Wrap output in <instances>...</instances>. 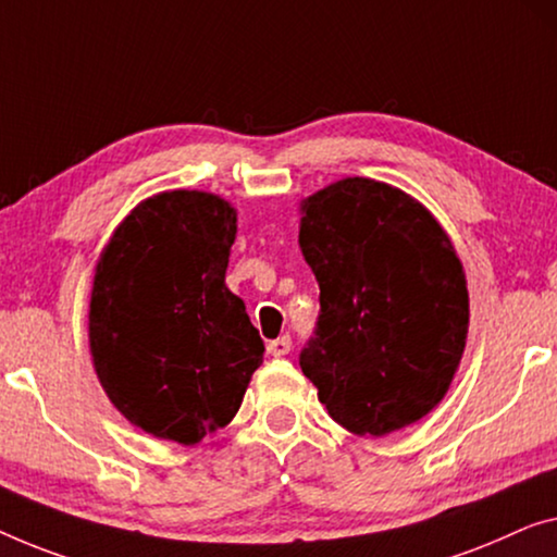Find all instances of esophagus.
Listing matches in <instances>:
<instances>
[{
  "label": "esophagus",
  "instance_id": "1",
  "mask_svg": "<svg viewBox=\"0 0 557 557\" xmlns=\"http://www.w3.org/2000/svg\"><path fill=\"white\" fill-rule=\"evenodd\" d=\"M289 350H293V339H289V335L270 339V345H268V352L272 355V358H282V355H287Z\"/></svg>",
  "mask_w": 557,
  "mask_h": 557
}]
</instances>
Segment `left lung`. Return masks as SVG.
I'll list each match as a JSON object with an SVG mask.
<instances>
[{"mask_svg":"<svg viewBox=\"0 0 557 557\" xmlns=\"http://www.w3.org/2000/svg\"><path fill=\"white\" fill-rule=\"evenodd\" d=\"M300 210L320 285L305 377L355 435L412 425L445 397L468 337V282L450 237L418 199L368 177L339 180Z\"/></svg>","mask_w":557,"mask_h":557,"instance_id":"left-lung-1","label":"left lung"}]
</instances>
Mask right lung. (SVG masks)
Returning <instances> with one entry per match:
<instances>
[{"mask_svg": "<svg viewBox=\"0 0 557 557\" xmlns=\"http://www.w3.org/2000/svg\"><path fill=\"white\" fill-rule=\"evenodd\" d=\"M235 207L172 189L139 202L99 255L89 350L107 397L145 433L195 445L243 405L264 345L225 285Z\"/></svg>", "mask_w": 557, "mask_h": 557, "instance_id": "add662e5", "label": "right lung"}]
</instances>
